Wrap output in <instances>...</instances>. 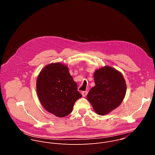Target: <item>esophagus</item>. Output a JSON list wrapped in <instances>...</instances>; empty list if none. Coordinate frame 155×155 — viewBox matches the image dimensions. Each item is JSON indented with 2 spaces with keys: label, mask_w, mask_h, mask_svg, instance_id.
<instances>
[{
  "label": "esophagus",
  "mask_w": 155,
  "mask_h": 155,
  "mask_svg": "<svg viewBox=\"0 0 155 155\" xmlns=\"http://www.w3.org/2000/svg\"><path fill=\"white\" fill-rule=\"evenodd\" d=\"M87 91H83V92L81 93V94H82V96H83V97H86V95H87Z\"/></svg>",
  "instance_id": "34e87169"
}]
</instances>
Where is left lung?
Here are the masks:
<instances>
[{
	"label": "left lung",
	"mask_w": 155,
	"mask_h": 155,
	"mask_svg": "<svg viewBox=\"0 0 155 155\" xmlns=\"http://www.w3.org/2000/svg\"><path fill=\"white\" fill-rule=\"evenodd\" d=\"M95 86L87 95L94 112L105 115L117 108L126 93V83L123 74L110 66H104L94 73Z\"/></svg>",
	"instance_id": "obj_1"
}]
</instances>
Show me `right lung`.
Returning <instances> with one entry per match:
<instances>
[{
  "label": "right lung",
  "mask_w": 155,
  "mask_h": 155,
  "mask_svg": "<svg viewBox=\"0 0 155 155\" xmlns=\"http://www.w3.org/2000/svg\"><path fill=\"white\" fill-rule=\"evenodd\" d=\"M36 88L43 108L60 118L71 114L75 101L82 96L68 67L60 62L49 64L41 69Z\"/></svg>",
  "instance_id": "1"
}]
</instances>
